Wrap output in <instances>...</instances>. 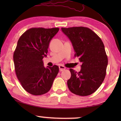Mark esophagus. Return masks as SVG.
Wrapping results in <instances>:
<instances>
[{"label": "esophagus", "instance_id": "34e87169", "mask_svg": "<svg viewBox=\"0 0 121 121\" xmlns=\"http://www.w3.org/2000/svg\"><path fill=\"white\" fill-rule=\"evenodd\" d=\"M59 71H60V72H62V71L65 70V68L63 65H59Z\"/></svg>", "mask_w": 121, "mask_h": 121}]
</instances>
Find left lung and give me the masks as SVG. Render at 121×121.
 Listing matches in <instances>:
<instances>
[{"label":"left lung","instance_id":"obj_1","mask_svg":"<svg viewBox=\"0 0 121 121\" xmlns=\"http://www.w3.org/2000/svg\"><path fill=\"white\" fill-rule=\"evenodd\" d=\"M62 31L72 43L74 56L82 63L79 72L70 69L68 87L72 93L90 95L96 91L105 79L108 58L101 39L93 31L85 27H62Z\"/></svg>","mask_w":121,"mask_h":121}]
</instances>
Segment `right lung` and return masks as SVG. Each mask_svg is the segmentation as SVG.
Instances as JSON below:
<instances>
[{"instance_id":"obj_1","label":"right lung","mask_w":121,"mask_h":121,"mask_svg":"<svg viewBox=\"0 0 121 121\" xmlns=\"http://www.w3.org/2000/svg\"><path fill=\"white\" fill-rule=\"evenodd\" d=\"M59 28L33 27L19 38L14 52V67L18 80L26 91L33 95L48 92L59 72V67L43 66L51 39Z\"/></svg>"}]
</instances>
